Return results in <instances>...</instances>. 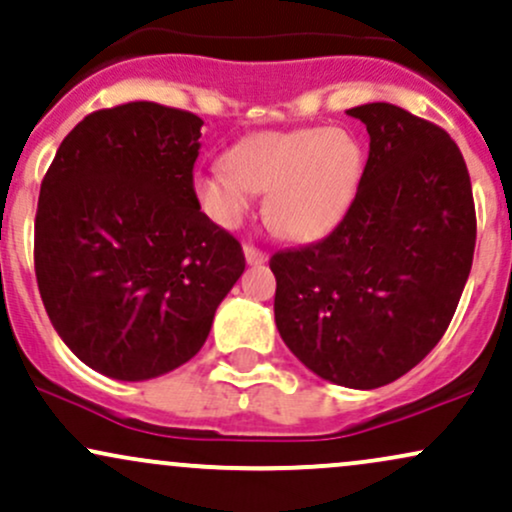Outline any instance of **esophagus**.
<instances>
[{
    "instance_id": "1",
    "label": "esophagus",
    "mask_w": 512,
    "mask_h": 512,
    "mask_svg": "<svg viewBox=\"0 0 512 512\" xmlns=\"http://www.w3.org/2000/svg\"><path fill=\"white\" fill-rule=\"evenodd\" d=\"M244 256H246V263H249V266H261V263H266V258H268L266 251H261L254 244H244Z\"/></svg>"
}]
</instances>
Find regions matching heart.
<instances>
[{"instance_id":"heart-1","label":"heart","mask_w":512,"mask_h":512,"mask_svg":"<svg viewBox=\"0 0 512 512\" xmlns=\"http://www.w3.org/2000/svg\"><path fill=\"white\" fill-rule=\"evenodd\" d=\"M364 155L342 129L258 131L227 158L196 177L201 206L220 225L234 227L266 196V218L280 234L316 239L345 218L357 196Z\"/></svg>"}]
</instances>
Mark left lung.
<instances>
[{"mask_svg": "<svg viewBox=\"0 0 512 512\" xmlns=\"http://www.w3.org/2000/svg\"><path fill=\"white\" fill-rule=\"evenodd\" d=\"M369 131L357 196L328 237L270 256L275 326L330 383L381 388L438 345L477 242L472 182L446 129L390 102L347 110Z\"/></svg>", "mask_w": 512, "mask_h": 512, "instance_id": "8db88e82", "label": "left lung"}]
</instances>
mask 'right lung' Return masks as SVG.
I'll return each mask as SVG.
<instances>
[{
	"mask_svg": "<svg viewBox=\"0 0 512 512\" xmlns=\"http://www.w3.org/2000/svg\"><path fill=\"white\" fill-rule=\"evenodd\" d=\"M203 119L136 100L90 112L40 184L35 278L54 330L100 374L146 381L189 362L244 273L201 213Z\"/></svg>",
	"mask_w": 512,
	"mask_h": 512,
	"instance_id": "obj_1",
	"label": "right lung"
}]
</instances>
